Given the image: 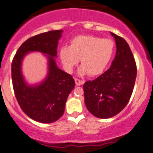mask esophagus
I'll use <instances>...</instances> for the list:
<instances>
[{
    "label": "esophagus",
    "instance_id": "obj_1",
    "mask_svg": "<svg viewBox=\"0 0 153 153\" xmlns=\"http://www.w3.org/2000/svg\"><path fill=\"white\" fill-rule=\"evenodd\" d=\"M75 84H76V85H80L84 83V80H81L78 78H75Z\"/></svg>",
    "mask_w": 153,
    "mask_h": 153
}]
</instances>
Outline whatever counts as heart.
<instances>
[{
    "label": "heart",
    "mask_w": 153,
    "mask_h": 153,
    "mask_svg": "<svg viewBox=\"0 0 153 153\" xmlns=\"http://www.w3.org/2000/svg\"><path fill=\"white\" fill-rule=\"evenodd\" d=\"M114 52V43L108 39H101L93 35H79L73 38L71 46H63L59 50V57L63 67L68 73L73 71L80 59L81 65L78 74L96 76L108 66Z\"/></svg>",
    "instance_id": "1"
}]
</instances>
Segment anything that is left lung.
<instances>
[{
	"mask_svg": "<svg viewBox=\"0 0 153 153\" xmlns=\"http://www.w3.org/2000/svg\"><path fill=\"white\" fill-rule=\"evenodd\" d=\"M115 39L117 52L110 68L94 80L84 83L85 103L96 117L108 119L127 106L137 76L136 63L127 42L110 32Z\"/></svg>",
	"mask_w": 153,
	"mask_h": 153,
	"instance_id": "8db88e82",
	"label": "left lung"
}]
</instances>
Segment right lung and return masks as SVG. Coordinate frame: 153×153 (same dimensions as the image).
Returning a JSON list of instances; mask_svg holds the SVG:
<instances>
[{
	"mask_svg": "<svg viewBox=\"0 0 153 153\" xmlns=\"http://www.w3.org/2000/svg\"><path fill=\"white\" fill-rule=\"evenodd\" d=\"M62 32V29L50 31L28 39L17 50L11 64L13 91L19 106L28 117L40 123H52L62 117L67 99L75 87L72 75L59 69L54 59ZM32 51L46 55L48 73L41 83L29 85L21 66L24 57Z\"/></svg>",
	"mask_w": 153,
	"mask_h": 153,
	"instance_id": "right-lung-1",
	"label": "right lung"
}]
</instances>
